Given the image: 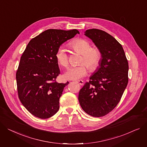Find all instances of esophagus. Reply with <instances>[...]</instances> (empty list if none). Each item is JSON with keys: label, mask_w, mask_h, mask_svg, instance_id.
Wrapping results in <instances>:
<instances>
[{"label": "esophagus", "mask_w": 147, "mask_h": 147, "mask_svg": "<svg viewBox=\"0 0 147 147\" xmlns=\"http://www.w3.org/2000/svg\"><path fill=\"white\" fill-rule=\"evenodd\" d=\"M76 82L77 83H79L80 85H81V86H83V85H84V82L83 81V80H78V81H76Z\"/></svg>", "instance_id": "1"}]
</instances>
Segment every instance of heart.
Segmentation results:
<instances>
[{
    "mask_svg": "<svg viewBox=\"0 0 147 147\" xmlns=\"http://www.w3.org/2000/svg\"><path fill=\"white\" fill-rule=\"evenodd\" d=\"M71 47L76 51L82 54L80 63H84L68 68L64 73V77L68 80H79L84 77L88 69L95 70L101 61V53L97 48H92L90 42L83 38H77L70 44ZM55 58L58 64L63 67L68 65V55L63 46L58 48L55 53Z\"/></svg>",
    "mask_w": 147,
    "mask_h": 147,
    "instance_id": "obj_1",
    "label": "heart"
}]
</instances>
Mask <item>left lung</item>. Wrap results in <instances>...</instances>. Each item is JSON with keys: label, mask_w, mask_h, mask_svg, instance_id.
I'll use <instances>...</instances> for the list:
<instances>
[{"label": "left lung", "mask_w": 147, "mask_h": 147, "mask_svg": "<svg viewBox=\"0 0 147 147\" xmlns=\"http://www.w3.org/2000/svg\"><path fill=\"white\" fill-rule=\"evenodd\" d=\"M89 38L101 53L99 67L79 94L83 110L93 117L111 112L119 102L128 82V63L121 44L110 34L97 29H87Z\"/></svg>", "instance_id": "1"}]
</instances>
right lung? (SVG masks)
I'll return each mask as SVG.
<instances>
[{"label":"right lung","instance_id":"1","mask_svg":"<svg viewBox=\"0 0 147 147\" xmlns=\"http://www.w3.org/2000/svg\"><path fill=\"white\" fill-rule=\"evenodd\" d=\"M79 32L48 29L29 41L20 60L16 74L18 96L34 116L47 119L59 110V100L68 84L58 83L60 70L55 58L58 48Z\"/></svg>","mask_w":147,"mask_h":147}]
</instances>
